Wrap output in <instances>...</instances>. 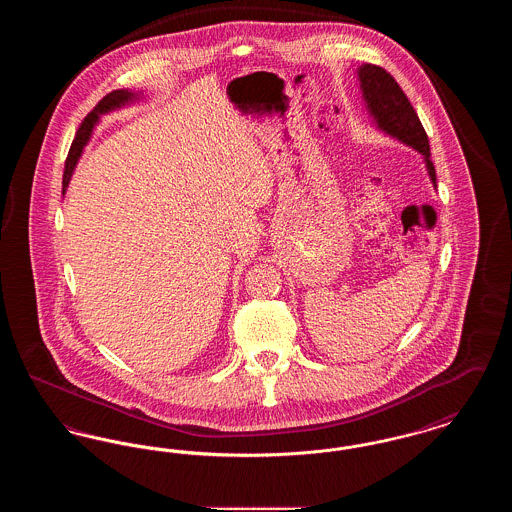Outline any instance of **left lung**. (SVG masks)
<instances>
[{"label":"left lung","instance_id":"1","mask_svg":"<svg viewBox=\"0 0 512 512\" xmlns=\"http://www.w3.org/2000/svg\"><path fill=\"white\" fill-rule=\"evenodd\" d=\"M357 80L365 101L366 113L374 122V126L386 136L422 155L424 167L436 190V169L434 163L430 161L428 136L411 101L399 88L395 78L378 65L363 63L361 67H357Z\"/></svg>","mask_w":512,"mask_h":512}]
</instances>
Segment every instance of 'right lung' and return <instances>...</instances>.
Returning a JSON list of instances; mask_svg holds the SVG:
<instances>
[{
	"instance_id": "obj_1",
	"label": "right lung",
	"mask_w": 512,
	"mask_h": 512,
	"mask_svg": "<svg viewBox=\"0 0 512 512\" xmlns=\"http://www.w3.org/2000/svg\"><path fill=\"white\" fill-rule=\"evenodd\" d=\"M144 98V92H134V90H115L111 94H107L105 98L99 101L98 105L94 107V111L82 121L78 132H76V138H74L73 146L69 151V157H67V163H65V174H63V194L67 192L69 184H71V178H73L74 169L84 153V147L88 146V142L92 140V134L96 130L99 121H101V115H107V113H113V111H119L124 107H130L138 101H142Z\"/></svg>"
}]
</instances>
